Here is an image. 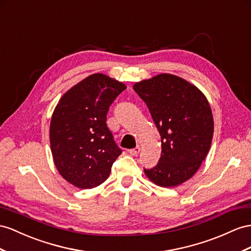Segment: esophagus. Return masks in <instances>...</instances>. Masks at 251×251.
<instances>
[{"mask_svg":"<svg viewBox=\"0 0 251 251\" xmlns=\"http://www.w3.org/2000/svg\"><path fill=\"white\" fill-rule=\"evenodd\" d=\"M140 151H141L140 146H137V147H134V149H132V150H129V151H128V152H129L131 156H137L138 153L140 152Z\"/></svg>","mask_w":251,"mask_h":251,"instance_id":"34e87169","label":"esophagus"}]
</instances>
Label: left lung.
Masks as SVG:
<instances>
[{"label":"left lung","mask_w":251,"mask_h":251,"mask_svg":"<svg viewBox=\"0 0 251 251\" xmlns=\"http://www.w3.org/2000/svg\"><path fill=\"white\" fill-rule=\"evenodd\" d=\"M133 90L149 107L161 136V157L152 169H144L146 176L160 187L181 184L195 174L210 150L214 123L207 99L172 74L137 82Z\"/></svg>","instance_id":"1"}]
</instances>
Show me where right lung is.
<instances>
[{
    "label": "right lung",
    "mask_w": 251,
    "mask_h": 251,
    "mask_svg": "<svg viewBox=\"0 0 251 251\" xmlns=\"http://www.w3.org/2000/svg\"><path fill=\"white\" fill-rule=\"evenodd\" d=\"M124 83L93 74L71 88L57 104L50 126L54 163L67 181L92 189L110 175L122 153L107 126V113Z\"/></svg>",
    "instance_id": "1"
}]
</instances>
